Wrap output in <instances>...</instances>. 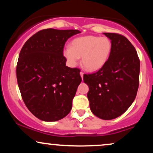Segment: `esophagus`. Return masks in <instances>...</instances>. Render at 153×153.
Listing matches in <instances>:
<instances>
[{
    "mask_svg": "<svg viewBox=\"0 0 153 153\" xmlns=\"http://www.w3.org/2000/svg\"><path fill=\"white\" fill-rule=\"evenodd\" d=\"M80 76H81V78H82H82H83V74H84V73H82V72H80Z\"/></svg>",
    "mask_w": 153,
    "mask_h": 153,
    "instance_id": "1",
    "label": "esophagus"
}]
</instances>
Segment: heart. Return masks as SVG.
<instances>
[{"label": "heart", "mask_w": 153, "mask_h": 153, "mask_svg": "<svg viewBox=\"0 0 153 153\" xmlns=\"http://www.w3.org/2000/svg\"><path fill=\"white\" fill-rule=\"evenodd\" d=\"M112 51L111 41L106 36H81L73 39L71 47L63 50L62 54L68 65L74 68L82 57V65L89 72L99 71L106 65Z\"/></svg>", "instance_id": "1"}]
</instances>
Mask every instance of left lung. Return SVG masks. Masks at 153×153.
I'll use <instances>...</instances> for the list:
<instances>
[{
	"mask_svg": "<svg viewBox=\"0 0 153 153\" xmlns=\"http://www.w3.org/2000/svg\"><path fill=\"white\" fill-rule=\"evenodd\" d=\"M112 43L109 59L93 74H85L92 113L111 120L124 114L134 101L139 87L140 62L137 51L125 36L103 33Z\"/></svg>",
	"mask_w": 153,
	"mask_h": 153,
	"instance_id": "8db88e82",
	"label": "left lung"
}]
</instances>
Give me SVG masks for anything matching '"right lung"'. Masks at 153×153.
I'll return each instance as SVG.
<instances>
[{
    "mask_svg": "<svg viewBox=\"0 0 153 153\" xmlns=\"http://www.w3.org/2000/svg\"><path fill=\"white\" fill-rule=\"evenodd\" d=\"M79 33L73 29H43L22 48L17 82L26 107L40 120L58 121L71 111L82 79L78 68L66 66L62 52L67 40Z\"/></svg>",
    "mask_w": 153,
    "mask_h": 153,
    "instance_id": "right-lung-1",
    "label": "right lung"
}]
</instances>
